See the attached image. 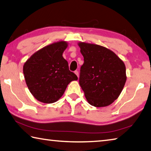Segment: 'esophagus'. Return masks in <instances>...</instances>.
<instances>
[{
  "label": "esophagus",
  "instance_id": "esophagus-1",
  "mask_svg": "<svg viewBox=\"0 0 151 151\" xmlns=\"http://www.w3.org/2000/svg\"><path fill=\"white\" fill-rule=\"evenodd\" d=\"M75 75H76V76H78H78H79V73H78V72L77 70H75Z\"/></svg>",
  "mask_w": 151,
  "mask_h": 151
}]
</instances>
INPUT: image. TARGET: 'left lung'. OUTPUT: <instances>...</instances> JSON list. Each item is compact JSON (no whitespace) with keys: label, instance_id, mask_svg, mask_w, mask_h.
I'll list each match as a JSON object with an SVG mask.
<instances>
[{"label":"left lung","instance_id":"obj_1","mask_svg":"<svg viewBox=\"0 0 151 151\" xmlns=\"http://www.w3.org/2000/svg\"><path fill=\"white\" fill-rule=\"evenodd\" d=\"M84 57L79 84L92 106H109L118 99L127 81L123 61L109 48L96 44L78 43Z\"/></svg>","mask_w":151,"mask_h":151}]
</instances>
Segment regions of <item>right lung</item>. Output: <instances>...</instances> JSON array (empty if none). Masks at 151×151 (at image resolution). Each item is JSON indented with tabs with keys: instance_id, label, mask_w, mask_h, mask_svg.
I'll return each instance as SVG.
<instances>
[{
	"instance_id": "1",
	"label": "right lung",
	"mask_w": 151,
	"mask_h": 151,
	"mask_svg": "<svg viewBox=\"0 0 151 151\" xmlns=\"http://www.w3.org/2000/svg\"><path fill=\"white\" fill-rule=\"evenodd\" d=\"M68 47L66 41H58L35 52L23 65L26 84L32 96L43 103L57 102L68 84L77 81L68 69L63 53Z\"/></svg>"
}]
</instances>
